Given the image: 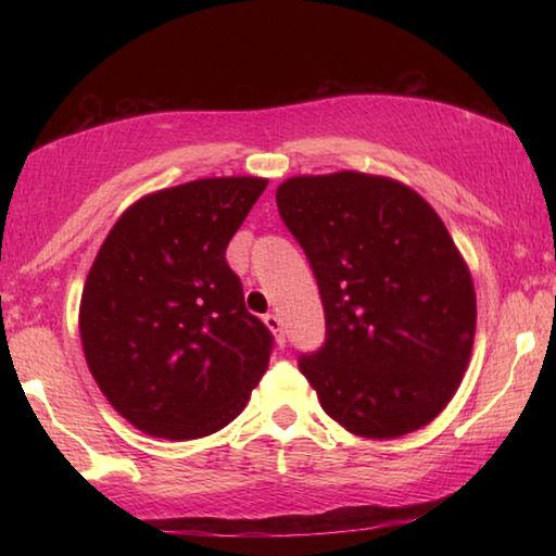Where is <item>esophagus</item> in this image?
I'll use <instances>...</instances> for the list:
<instances>
[{"label": "esophagus", "mask_w": 556, "mask_h": 556, "mask_svg": "<svg viewBox=\"0 0 556 556\" xmlns=\"http://www.w3.org/2000/svg\"><path fill=\"white\" fill-rule=\"evenodd\" d=\"M265 324H267L269 331L275 333L277 343H279V345H285L287 341H285V328H281V318H279L277 314H267V316H265Z\"/></svg>", "instance_id": "34e87169"}]
</instances>
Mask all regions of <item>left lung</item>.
<instances>
[{
    "instance_id": "obj_1",
    "label": "left lung",
    "mask_w": 556,
    "mask_h": 556,
    "mask_svg": "<svg viewBox=\"0 0 556 556\" xmlns=\"http://www.w3.org/2000/svg\"><path fill=\"white\" fill-rule=\"evenodd\" d=\"M277 208L321 294L326 343L299 370L324 412L368 439L427 427L476 333L473 279L446 225L409 186L361 172L287 178Z\"/></svg>"
}]
</instances>
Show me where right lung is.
Listing matches in <instances>:
<instances>
[{
    "instance_id": "1",
    "label": "right lung",
    "mask_w": 556,
    "mask_h": 556,
    "mask_svg": "<svg viewBox=\"0 0 556 556\" xmlns=\"http://www.w3.org/2000/svg\"><path fill=\"white\" fill-rule=\"evenodd\" d=\"M267 178H199L119 215L80 299V341L108 402L144 434L201 439L267 370L269 328L244 308L228 242Z\"/></svg>"
}]
</instances>
